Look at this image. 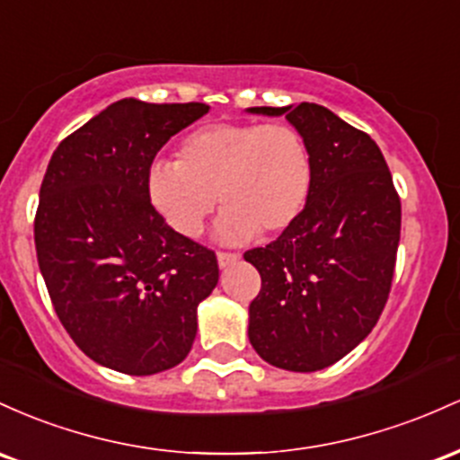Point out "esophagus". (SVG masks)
Returning a JSON list of instances; mask_svg holds the SVG:
<instances>
[{"instance_id":"esophagus-1","label":"esophagus","mask_w":460,"mask_h":460,"mask_svg":"<svg viewBox=\"0 0 460 460\" xmlns=\"http://www.w3.org/2000/svg\"><path fill=\"white\" fill-rule=\"evenodd\" d=\"M239 258H241V254H234V252H219V254H217V261H219L221 270H226V267L239 262Z\"/></svg>"}]
</instances>
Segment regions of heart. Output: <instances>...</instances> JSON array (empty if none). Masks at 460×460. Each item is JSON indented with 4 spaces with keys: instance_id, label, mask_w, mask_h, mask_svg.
Listing matches in <instances>:
<instances>
[{
    "instance_id": "1",
    "label": "heart",
    "mask_w": 460,
    "mask_h": 460,
    "mask_svg": "<svg viewBox=\"0 0 460 460\" xmlns=\"http://www.w3.org/2000/svg\"><path fill=\"white\" fill-rule=\"evenodd\" d=\"M311 184V152L293 126L210 123L180 143L178 163L149 167L147 198L187 239L202 234L219 199V234L245 241L288 228L306 206Z\"/></svg>"
}]
</instances>
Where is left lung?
I'll list each match as a JSON object with an SVG mask.
<instances>
[{"label":"left lung","mask_w":460,"mask_h":460,"mask_svg":"<svg viewBox=\"0 0 460 460\" xmlns=\"http://www.w3.org/2000/svg\"><path fill=\"white\" fill-rule=\"evenodd\" d=\"M250 112L285 115L313 161L311 195L297 219L270 245L243 254L261 273L250 343L273 367H330L385 311L400 243V195L374 138L328 108L302 102Z\"/></svg>","instance_id":"left-lung-1"}]
</instances>
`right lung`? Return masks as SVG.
Wrapping results in <instances>:
<instances>
[{
    "instance_id": "right-lung-1",
    "label": "right lung",
    "mask_w": 460,
    "mask_h": 460,
    "mask_svg": "<svg viewBox=\"0 0 460 460\" xmlns=\"http://www.w3.org/2000/svg\"><path fill=\"white\" fill-rule=\"evenodd\" d=\"M208 111L119 100L60 141L40 184L34 243L54 311L82 352L121 374L182 363L219 280L215 252L147 198L156 154Z\"/></svg>"
}]
</instances>
